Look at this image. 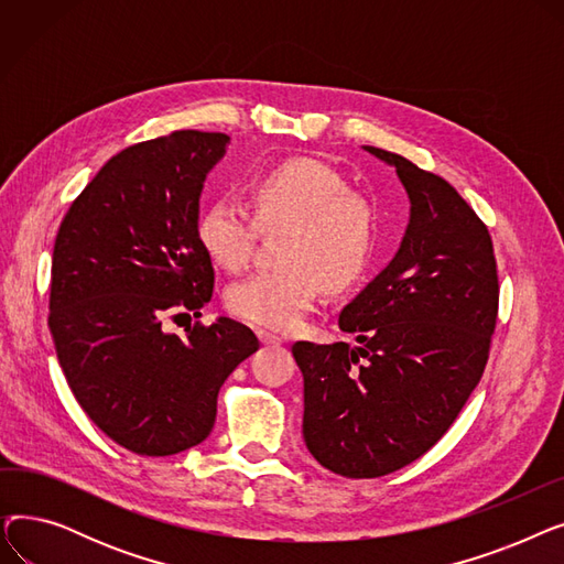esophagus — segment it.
<instances>
[{
  "instance_id": "34e87169",
  "label": "esophagus",
  "mask_w": 564,
  "mask_h": 564,
  "mask_svg": "<svg viewBox=\"0 0 564 564\" xmlns=\"http://www.w3.org/2000/svg\"><path fill=\"white\" fill-rule=\"evenodd\" d=\"M258 338H260L262 345H281V343H283L281 336L270 334V332H262V329H258Z\"/></svg>"
}]
</instances>
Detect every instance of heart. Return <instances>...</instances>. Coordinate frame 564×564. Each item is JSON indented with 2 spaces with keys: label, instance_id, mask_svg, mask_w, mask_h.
I'll use <instances>...</instances> for the list:
<instances>
[{
  "label": "heart",
  "instance_id": "obj_1",
  "mask_svg": "<svg viewBox=\"0 0 564 564\" xmlns=\"http://www.w3.org/2000/svg\"><path fill=\"white\" fill-rule=\"evenodd\" d=\"M251 213L235 198H217L198 221V240L210 260L240 272L260 230L285 228L276 270H264L228 290V308L272 332L297 329L319 297L322 283L343 290L370 264L379 242L377 205L347 189L345 177L315 160H290L256 175Z\"/></svg>",
  "mask_w": 564,
  "mask_h": 564
}]
</instances>
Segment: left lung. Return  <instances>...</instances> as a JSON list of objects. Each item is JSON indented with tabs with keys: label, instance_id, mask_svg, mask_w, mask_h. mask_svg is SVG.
<instances>
[{
	"label": "left lung",
	"instance_id": "obj_1",
	"mask_svg": "<svg viewBox=\"0 0 564 564\" xmlns=\"http://www.w3.org/2000/svg\"><path fill=\"white\" fill-rule=\"evenodd\" d=\"M395 166L411 219L400 251L340 311L347 343L292 345L304 375V441L338 476L379 478L451 430L485 372L498 272L485 221L441 175L364 145Z\"/></svg>",
	"mask_w": 564,
	"mask_h": 564
}]
</instances>
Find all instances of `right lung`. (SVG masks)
I'll use <instances>...</instances> for the list:
<instances>
[{"instance_id":"1","label":"right lung","mask_w":564,"mask_h":564,"mask_svg":"<svg viewBox=\"0 0 564 564\" xmlns=\"http://www.w3.org/2000/svg\"><path fill=\"white\" fill-rule=\"evenodd\" d=\"M228 134L177 130L113 155L73 200L52 253L50 332L68 387L111 441L166 457L213 432L219 389L260 347L230 317L194 322L213 300L198 240L203 181Z\"/></svg>"}]
</instances>
